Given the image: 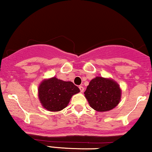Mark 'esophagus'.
<instances>
[{"mask_svg": "<svg viewBox=\"0 0 152 152\" xmlns=\"http://www.w3.org/2000/svg\"><path fill=\"white\" fill-rule=\"evenodd\" d=\"M79 88H80V92L81 93H83V91H84V88L83 87V86H80L79 87Z\"/></svg>", "mask_w": 152, "mask_h": 152, "instance_id": "esophagus-1", "label": "esophagus"}]
</instances>
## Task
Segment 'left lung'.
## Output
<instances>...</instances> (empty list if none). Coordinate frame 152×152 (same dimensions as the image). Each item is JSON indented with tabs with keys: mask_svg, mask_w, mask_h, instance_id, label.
<instances>
[{
	"mask_svg": "<svg viewBox=\"0 0 152 152\" xmlns=\"http://www.w3.org/2000/svg\"><path fill=\"white\" fill-rule=\"evenodd\" d=\"M84 94L91 108L103 112L112 110L118 105L122 90L112 78L96 77L90 81Z\"/></svg>",
	"mask_w": 152,
	"mask_h": 152,
	"instance_id": "left-lung-1",
	"label": "left lung"
}]
</instances>
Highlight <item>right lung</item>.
Returning <instances> with one entry per match:
<instances>
[{
  "mask_svg": "<svg viewBox=\"0 0 152 152\" xmlns=\"http://www.w3.org/2000/svg\"><path fill=\"white\" fill-rule=\"evenodd\" d=\"M37 91L41 105L50 112H59L66 108L72 96L80 92L73 83L61 80L56 77L44 79Z\"/></svg>",
  "mask_w": 152,
  "mask_h": 152,
  "instance_id": "add662e5",
  "label": "right lung"
}]
</instances>
